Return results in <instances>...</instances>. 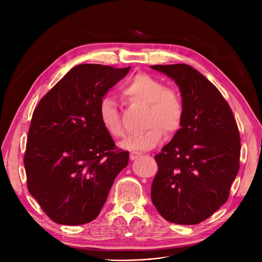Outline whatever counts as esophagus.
Returning a JSON list of instances; mask_svg holds the SVG:
<instances>
[{"instance_id":"1","label":"esophagus","mask_w":262,"mask_h":262,"mask_svg":"<svg viewBox=\"0 0 262 262\" xmlns=\"http://www.w3.org/2000/svg\"><path fill=\"white\" fill-rule=\"evenodd\" d=\"M140 156H142L141 153H138V152H130V160H136L137 158H139Z\"/></svg>"}]
</instances>
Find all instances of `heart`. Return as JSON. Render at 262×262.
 <instances>
[{
  "mask_svg": "<svg viewBox=\"0 0 262 262\" xmlns=\"http://www.w3.org/2000/svg\"><path fill=\"white\" fill-rule=\"evenodd\" d=\"M122 96L130 105L147 106L145 126L139 134H134L122 142L129 150L154 148L163 139L166 132L173 134L181 128L184 119V103L175 89L166 87L158 78L140 73L124 86ZM100 119L106 132L121 138L125 134L117 104L112 99H103L99 108Z\"/></svg>",
  "mask_w": 262,
  "mask_h": 262,
  "instance_id": "heart-1",
  "label": "heart"
}]
</instances>
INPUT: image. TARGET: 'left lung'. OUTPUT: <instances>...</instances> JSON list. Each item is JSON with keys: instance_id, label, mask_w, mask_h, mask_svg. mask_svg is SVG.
<instances>
[{"instance_id": "obj_1", "label": "left lung", "mask_w": 262, "mask_h": 262, "mask_svg": "<svg viewBox=\"0 0 262 262\" xmlns=\"http://www.w3.org/2000/svg\"><path fill=\"white\" fill-rule=\"evenodd\" d=\"M171 77L184 103L182 128L155 156L150 198L167 221L203 222L226 203L240 167V135L232 110L216 87L184 63L150 67Z\"/></svg>"}]
</instances>
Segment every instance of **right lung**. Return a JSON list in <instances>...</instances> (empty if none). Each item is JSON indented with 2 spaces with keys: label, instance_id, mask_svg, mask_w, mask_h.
<instances>
[{
  "label": "right lung",
  "instance_id": "right-lung-1",
  "mask_svg": "<svg viewBox=\"0 0 262 262\" xmlns=\"http://www.w3.org/2000/svg\"><path fill=\"white\" fill-rule=\"evenodd\" d=\"M129 69L78 64L34 110L24 154L27 189L55 223L93 221L115 178L127 166L129 154L117 148L99 108Z\"/></svg>",
  "mask_w": 262,
  "mask_h": 262
}]
</instances>
